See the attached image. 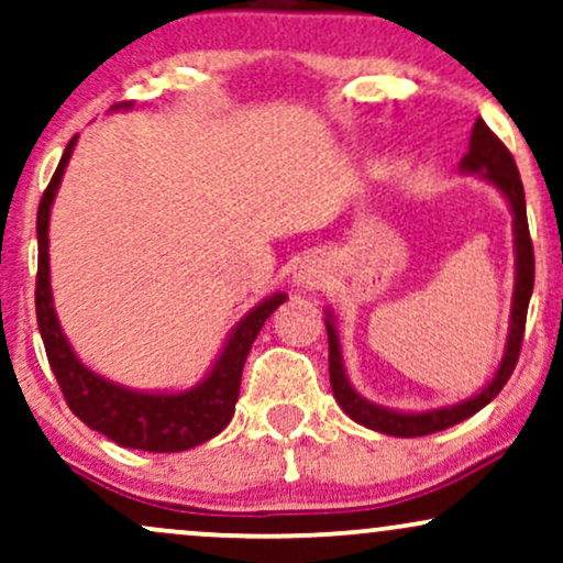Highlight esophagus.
<instances>
[{"label": "esophagus", "mask_w": 563, "mask_h": 563, "mask_svg": "<svg viewBox=\"0 0 563 563\" xmlns=\"http://www.w3.org/2000/svg\"><path fill=\"white\" fill-rule=\"evenodd\" d=\"M322 283H325V267H322L320 262L314 260H307L299 267V273H296V286L299 288H320Z\"/></svg>", "instance_id": "obj_1"}]
</instances>
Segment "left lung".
<instances>
[{"label":"left lung","instance_id":"1","mask_svg":"<svg viewBox=\"0 0 563 563\" xmlns=\"http://www.w3.org/2000/svg\"><path fill=\"white\" fill-rule=\"evenodd\" d=\"M461 174H476V177L487 179L489 185L497 187L503 198L508 200L510 217H514V254H516V283H514V299H510V320H508V339L506 352H503L500 365H497L493 380L482 386L479 391L471 394L468 399L455 405L434 407V410L423 412H405L391 410V407L376 405L365 399L363 394L354 391L349 384L344 371V357H341V341L335 331V318L331 309H325V328H328V367H331V389L335 402L346 412L352 421H357L365 429L380 431L389 437H426L434 431H444L450 426L466 421V418L479 412L484 405H489L500 394L506 380L519 363L521 339H525V322L529 296L534 286V254H532V238H529L527 224V200L525 185H521L516 161L508 153V147L489 132V126L482 119H476L471 129L468 153L461 158Z\"/></svg>","mask_w":563,"mask_h":563}]
</instances>
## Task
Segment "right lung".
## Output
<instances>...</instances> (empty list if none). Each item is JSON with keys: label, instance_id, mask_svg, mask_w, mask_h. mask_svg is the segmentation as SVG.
Returning a JSON list of instances; mask_svg holds the SVG:
<instances>
[{"label": "right lung", "instance_id": "right-lung-1", "mask_svg": "<svg viewBox=\"0 0 563 563\" xmlns=\"http://www.w3.org/2000/svg\"><path fill=\"white\" fill-rule=\"evenodd\" d=\"M134 102H115L111 111H129ZM74 137L63 153L60 164L44 190L36 214V241H38V273H36V320L47 349L49 367L70 410L81 418L89 429L106 434L121 448L145 452H183L196 444L209 442L235 412L238 394H241V376L251 344L260 335L264 320L288 299L286 294H273L251 307L235 322L214 365L185 391H140L115 380L100 376L87 367L68 344L57 320L53 303V286H49V211H53L57 187L76 147Z\"/></svg>", "mask_w": 563, "mask_h": 563}]
</instances>
